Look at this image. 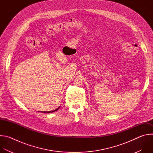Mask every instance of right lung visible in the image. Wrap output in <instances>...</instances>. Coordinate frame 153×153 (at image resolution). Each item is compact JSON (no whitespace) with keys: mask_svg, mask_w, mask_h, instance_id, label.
<instances>
[{"mask_svg":"<svg viewBox=\"0 0 153 153\" xmlns=\"http://www.w3.org/2000/svg\"><path fill=\"white\" fill-rule=\"evenodd\" d=\"M60 108V106L59 107V108H57V109H56L55 110H54V111H41L42 113H53V112H54V111H57V110H58V109H59Z\"/></svg>","mask_w":153,"mask_h":153,"instance_id":"obj_1","label":"right lung"}]
</instances>
